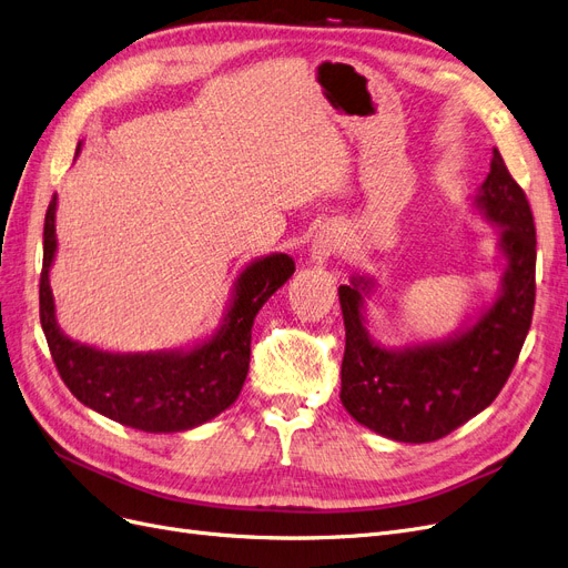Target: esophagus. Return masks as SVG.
Wrapping results in <instances>:
<instances>
[{
    "label": "esophagus",
    "mask_w": 568,
    "mask_h": 568,
    "mask_svg": "<svg viewBox=\"0 0 568 568\" xmlns=\"http://www.w3.org/2000/svg\"><path fill=\"white\" fill-rule=\"evenodd\" d=\"M339 247H342V234H339V229L327 224V226H323V229L318 231L316 239H313V245H311V262L323 266V264L329 262V257H332L334 252H337Z\"/></svg>",
    "instance_id": "obj_1"
}]
</instances>
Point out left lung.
Returning a JSON list of instances; mask_svg holds the SVG:
<instances>
[{"mask_svg":"<svg viewBox=\"0 0 568 568\" xmlns=\"http://www.w3.org/2000/svg\"><path fill=\"white\" fill-rule=\"evenodd\" d=\"M473 207L500 229L496 245L506 266L496 300L449 337L384 346L365 318L376 281L353 273L348 285H339L346 327L342 403L355 422L395 443H435L487 409L506 386L531 327L536 226L529 201L498 150Z\"/></svg>","mask_w":568,"mask_h":568,"instance_id":"8db88e82","label":"left lung"}]
</instances>
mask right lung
Segmentation results:
<instances>
[{
  "instance_id": "add662e5",
  "label": "right lung",
  "mask_w": 568,
  "mask_h": 568,
  "mask_svg": "<svg viewBox=\"0 0 568 568\" xmlns=\"http://www.w3.org/2000/svg\"><path fill=\"white\" fill-rule=\"evenodd\" d=\"M81 142L77 146V154ZM55 207L44 220V266L39 281V318L51 358L79 403L112 422L144 433L196 428L236 403L250 367L252 323L283 287L295 262L283 252L252 260L234 283L222 325L189 348L112 353L70 339L55 321L49 273L55 260Z\"/></svg>"
}]
</instances>
